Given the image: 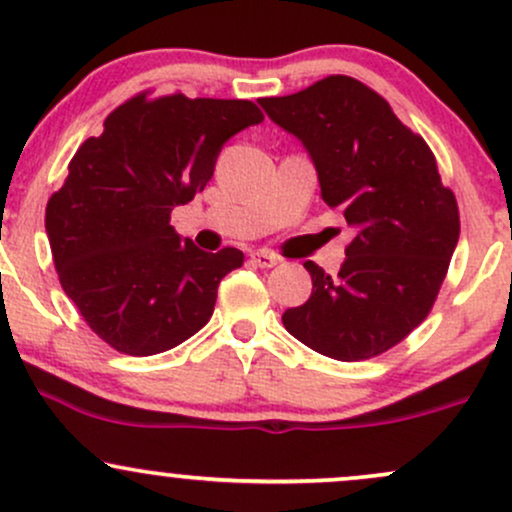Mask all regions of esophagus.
<instances>
[{"instance_id":"obj_1","label":"esophagus","mask_w":512,"mask_h":512,"mask_svg":"<svg viewBox=\"0 0 512 512\" xmlns=\"http://www.w3.org/2000/svg\"><path fill=\"white\" fill-rule=\"evenodd\" d=\"M252 262L257 264V267H262V269H272V267H276V264L281 262V257H276V255H272V252H267V250H260V252H252Z\"/></svg>"}]
</instances>
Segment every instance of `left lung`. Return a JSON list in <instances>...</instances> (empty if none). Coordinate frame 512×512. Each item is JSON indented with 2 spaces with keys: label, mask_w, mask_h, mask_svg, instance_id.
Here are the masks:
<instances>
[{
  "label": "left lung",
  "mask_w": 512,
  "mask_h": 512,
  "mask_svg": "<svg viewBox=\"0 0 512 512\" xmlns=\"http://www.w3.org/2000/svg\"><path fill=\"white\" fill-rule=\"evenodd\" d=\"M313 156L322 199L354 228L339 274L303 262L313 293L284 313L298 342L337 361L385 354L436 303L460 238V209L424 137L380 93L344 74L260 98Z\"/></svg>",
  "instance_id": "1"
}]
</instances>
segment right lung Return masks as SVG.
I'll return each instance as SVG.
<instances>
[{"mask_svg":"<svg viewBox=\"0 0 512 512\" xmlns=\"http://www.w3.org/2000/svg\"><path fill=\"white\" fill-rule=\"evenodd\" d=\"M262 120L252 101L142 91L76 149L45 231L64 293L115 351L161 354L209 322L221 279L245 255L182 243L170 211L207 187L233 134Z\"/></svg>","mask_w":512,"mask_h":512,"instance_id":"obj_1","label":"right lung"}]
</instances>
